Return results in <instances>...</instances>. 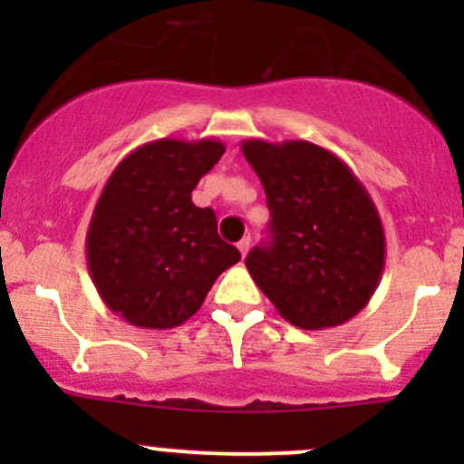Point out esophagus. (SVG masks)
Listing matches in <instances>:
<instances>
[{"label":"esophagus","instance_id":"34e87169","mask_svg":"<svg viewBox=\"0 0 464 464\" xmlns=\"http://www.w3.org/2000/svg\"><path fill=\"white\" fill-rule=\"evenodd\" d=\"M249 246H251V240H249V237H242V240L237 242V249H240V254H242V256L249 254Z\"/></svg>","mask_w":464,"mask_h":464}]
</instances>
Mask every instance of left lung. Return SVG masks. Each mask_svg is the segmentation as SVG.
<instances>
[{
  "instance_id": "8db88e82",
  "label": "left lung",
  "mask_w": 464,
  "mask_h": 464,
  "mask_svg": "<svg viewBox=\"0 0 464 464\" xmlns=\"http://www.w3.org/2000/svg\"><path fill=\"white\" fill-rule=\"evenodd\" d=\"M271 213V242L245 265L278 314L303 330L357 316L386 262L377 206L350 166L310 141H242Z\"/></svg>"
}]
</instances>
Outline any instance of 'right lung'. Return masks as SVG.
I'll return each mask as SVG.
<instances>
[{
    "mask_svg": "<svg viewBox=\"0 0 464 464\" xmlns=\"http://www.w3.org/2000/svg\"><path fill=\"white\" fill-rule=\"evenodd\" d=\"M215 139H157L132 150L107 179L87 228V266L102 303L130 325L188 321L240 251L218 236L193 188L219 161Z\"/></svg>",
    "mask_w": 464,
    "mask_h": 464,
    "instance_id": "add662e5",
    "label": "right lung"
}]
</instances>
